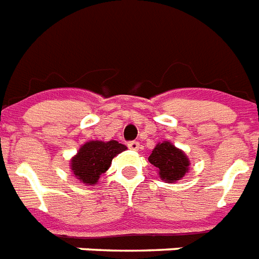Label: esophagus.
<instances>
[{"instance_id": "1", "label": "esophagus", "mask_w": 259, "mask_h": 259, "mask_svg": "<svg viewBox=\"0 0 259 259\" xmlns=\"http://www.w3.org/2000/svg\"><path fill=\"white\" fill-rule=\"evenodd\" d=\"M127 148L132 149V150H138L140 149V142L138 141H130V142H127Z\"/></svg>"}]
</instances>
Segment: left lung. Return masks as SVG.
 Wrapping results in <instances>:
<instances>
[{"label": "left lung", "instance_id": "left-lung-1", "mask_svg": "<svg viewBox=\"0 0 259 259\" xmlns=\"http://www.w3.org/2000/svg\"><path fill=\"white\" fill-rule=\"evenodd\" d=\"M149 162L158 169L161 178L167 182H176L184 177L189 166V159L184 151L170 142L157 145L151 151Z\"/></svg>", "mask_w": 259, "mask_h": 259}]
</instances>
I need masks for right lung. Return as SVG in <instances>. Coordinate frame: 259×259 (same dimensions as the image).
Wrapping results in <instances>:
<instances>
[{
	"mask_svg": "<svg viewBox=\"0 0 259 259\" xmlns=\"http://www.w3.org/2000/svg\"><path fill=\"white\" fill-rule=\"evenodd\" d=\"M126 146L117 141H90L79 149L78 154L71 159V170L83 184H96L100 176L109 169L111 159Z\"/></svg>",
	"mask_w": 259,
	"mask_h": 259,
	"instance_id": "obj_1",
	"label": "right lung"
}]
</instances>
